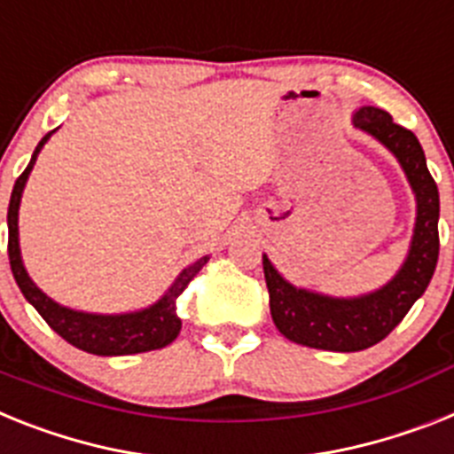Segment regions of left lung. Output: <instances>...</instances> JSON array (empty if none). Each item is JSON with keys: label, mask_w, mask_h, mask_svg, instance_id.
Returning <instances> with one entry per match:
<instances>
[{"label": "left lung", "mask_w": 454, "mask_h": 454, "mask_svg": "<svg viewBox=\"0 0 454 454\" xmlns=\"http://www.w3.org/2000/svg\"><path fill=\"white\" fill-rule=\"evenodd\" d=\"M353 127L392 152L415 196L413 238L402 268L376 291L356 298H334L293 286L262 254L270 314L277 330L295 344L337 353H356L386 339L427 291L439 261V189L413 131L395 124L386 110L374 106L357 108Z\"/></svg>", "instance_id": "obj_1"}]
</instances>
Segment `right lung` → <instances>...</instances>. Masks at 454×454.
<instances>
[{
    "label": "right lung",
    "mask_w": 454,
    "mask_h": 454,
    "mask_svg": "<svg viewBox=\"0 0 454 454\" xmlns=\"http://www.w3.org/2000/svg\"><path fill=\"white\" fill-rule=\"evenodd\" d=\"M57 131V129H55ZM55 131L45 133L36 150L32 154V161L25 168V173L15 180L13 193L9 203V261L11 272L15 277V284L22 291L25 300L34 309L43 316V321L55 330L62 339L75 348L91 353V356H133V353H145V350H156L163 346L173 344L175 337L180 334L182 321L177 316V298L184 291L189 281L203 270L209 256L198 258L196 262L186 265L177 279L170 284V288L163 293L154 304L138 311H127V314H90V311L68 309L64 304L48 298L39 286L34 284L32 277L27 274L25 262L20 256V233H18V209H20L22 192H25L27 177L32 173L36 156L43 150V145L51 140Z\"/></svg>",
    "instance_id": "add662e5"
}]
</instances>
